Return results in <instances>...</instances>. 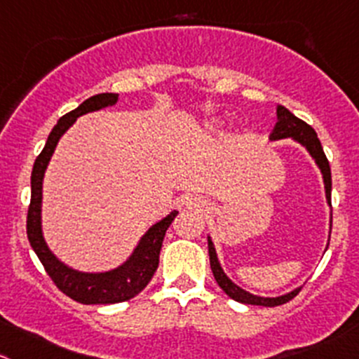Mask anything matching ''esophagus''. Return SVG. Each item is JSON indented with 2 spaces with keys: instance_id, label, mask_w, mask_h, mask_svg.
Masks as SVG:
<instances>
[{
  "instance_id": "obj_1",
  "label": "esophagus",
  "mask_w": 359,
  "mask_h": 359,
  "mask_svg": "<svg viewBox=\"0 0 359 359\" xmlns=\"http://www.w3.org/2000/svg\"><path fill=\"white\" fill-rule=\"evenodd\" d=\"M185 206L187 208H204L206 206V201L201 199V197H187Z\"/></svg>"
}]
</instances>
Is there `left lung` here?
<instances>
[{
	"label": "left lung",
	"instance_id": "8db88e82",
	"mask_svg": "<svg viewBox=\"0 0 359 359\" xmlns=\"http://www.w3.org/2000/svg\"><path fill=\"white\" fill-rule=\"evenodd\" d=\"M285 137H292L294 141H298L299 144L305 146L309 149L310 155L316 158L317 165H319L320 172L324 176V187H326V199L327 203L331 204V169H330V162H327L326 155H324V149L320 146L319 137H317L316 130H313L312 126L309 123H305L303 119L296 118L289 109H285L284 105H278L276 107V125L273 128V132L269 134V139H285ZM208 250H210V264H211V271H213L215 280H217V284L220 285L222 291L229 296V298H233L234 302L240 303H247V305H261V306H278L287 303L289 299L294 298L296 294L299 292V289L296 291L289 292L285 296H280V298H259V296L250 294V292L243 291L241 287H238L236 284H233L231 280L227 278L224 271L220 268V262L217 259V252H215L213 243L208 238Z\"/></svg>",
	"mask_w": 359,
	"mask_h": 359
}]
</instances>
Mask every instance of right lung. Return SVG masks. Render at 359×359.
Instances as JSON below:
<instances>
[{
	"mask_svg": "<svg viewBox=\"0 0 359 359\" xmlns=\"http://www.w3.org/2000/svg\"><path fill=\"white\" fill-rule=\"evenodd\" d=\"M118 102V93H100L88 98L77 109L65 114L56 123L53 132L47 137L42 153L36 156L32 170V201L28 208V220H26V233L35 254L39 255L40 262L46 268L47 275L54 282L57 289L74 302L84 303V305H111V303H121L137 296L149 280L155 275L158 268V255L162 248L163 236L169 225L176 218L177 211L167 215L163 220L153 225L148 233L142 236L141 243L135 248L132 257L119 268L107 273H79L65 266L57 261L50 250L47 248L40 227V206H42V180L46 167L53 156L54 148L61 135L74 125L79 116L86 112L98 111L107 105H114Z\"/></svg>",
	"mask_w": 359,
	"mask_h": 359,
	"instance_id": "right-lung-1",
	"label": "right lung"
}]
</instances>
